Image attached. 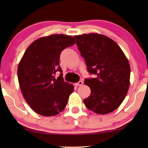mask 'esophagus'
<instances>
[{
  "mask_svg": "<svg viewBox=\"0 0 148 148\" xmlns=\"http://www.w3.org/2000/svg\"><path fill=\"white\" fill-rule=\"evenodd\" d=\"M82 84H83V82L82 81H79L77 83L75 84V85L77 86H82Z\"/></svg>",
  "mask_w": 148,
  "mask_h": 148,
  "instance_id": "obj_1",
  "label": "esophagus"
}]
</instances>
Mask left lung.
<instances>
[{"label":"left lung","mask_w":148,"mask_h":148,"mask_svg":"<svg viewBox=\"0 0 148 148\" xmlns=\"http://www.w3.org/2000/svg\"><path fill=\"white\" fill-rule=\"evenodd\" d=\"M74 38L88 73L95 76L84 80L91 92L84 103L97 114L112 112L121 105L130 86L128 60L117 44L107 36L89 34Z\"/></svg>","instance_id":"left-lung-1"}]
</instances>
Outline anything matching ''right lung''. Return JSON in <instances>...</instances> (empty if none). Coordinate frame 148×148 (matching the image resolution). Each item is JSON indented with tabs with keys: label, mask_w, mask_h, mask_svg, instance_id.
Listing matches in <instances>:
<instances>
[{
	"label": "right lung",
	"mask_w": 148,
	"mask_h": 148,
	"mask_svg": "<svg viewBox=\"0 0 148 148\" xmlns=\"http://www.w3.org/2000/svg\"><path fill=\"white\" fill-rule=\"evenodd\" d=\"M74 44L73 36L54 34L36 40L25 51L18 66V82L24 98L38 114L56 115L66 106L74 87L64 81L59 60L64 49ZM58 71L60 75L56 79Z\"/></svg>",
	"instance_id": "add662e5"
}]
</instances>
